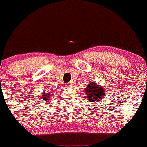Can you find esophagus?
<instances>
[{"label":"esophagus","instance_id":"obj_1","mask_svg":"<svg viewBox=\"0 0 147 147\" xmlns=\"http://www.w3.org/2000/svg\"><path fill=\"white\" fill-rule=\"evenodd\" d=\"M70 86H72V84H71V83L66 84H65V87H66V88H67V87H70Z\"/></svg>","mask_w":147,"mask_h":147}]
</instances>
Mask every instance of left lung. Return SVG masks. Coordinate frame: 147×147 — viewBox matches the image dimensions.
Returning <instances> with one entry per match:
<instances>
[{
  "label": "left lung",
  "mask_w": 147,
  "mask_h": 147,
  "mask_svg": "<svg viewBox=\"0 0 147 147\" xmlns=\"http://www.w3.org/2000/svg\"><path fill=\"white\" fill-rule=\"evenodd\" d=\"M86 97L90 102H94L95 101L98 102L106 93L103 87L98 86L94 82H91L88 84L86 88Z\"/></svg>",
  "instance_id": "obj_1"
}]
</instances>
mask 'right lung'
<instances>
[{"mask_svg": "<svg viewBox=\"0 0 147 147\" xmlns=\"http://www.w3.org/2000/svg\"><path fill=\"white\" fill-rule=\"evenodd\" d=\"M44 98H45L44 100H43L44 101H48L50 99V98H49V97H50V96H51V94H49V92H47V93H45V95H44ZM46 99V100L45 101V100Z\"/></svg>", "mask_w": 147, "mask_h": 147, "instance_id": "1", "label": "right lung"}]
</instances>
